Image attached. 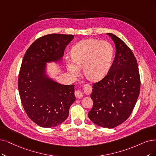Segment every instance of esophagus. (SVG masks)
<instances>
[{
    "instance_id": "34e87169",
    "label": "esophagus",
    "mask_w": 156,
    "mask_h": 156,
    "mask_svg": "<svg viewBox=\"0 0 156 156\" xmlns=\"http://www.w3.org/2000/svg\"><path fill=\"white\" fill-rule=\"evenodd\" d=\"M75 96H76V98H80L83 97V95L81 91L79 90H77V91H75Z\"/></svg>"
}]
</instances>
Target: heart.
Returning a JSON list of instances; mask_svg holds the SVG:
<instances>
[{
	"instance_id": "obj_1",
	"label": "heart",
	"mask_w": 156,
	"mask_h": 156,
	"mask_svg": "<svg viewBox=\"0 0 156 156\" xmlns=\"http://www.w3.org/2000/svg\"><path fill=\"white\" fill-rule=\"evenodd\" d=\"M72 59H66V68L73 76H77L84 68L86 78L91 81L102 79L113 63L114 48L110 43L96 39H84L72 48Z\"/></svg>"
}]
</instances>
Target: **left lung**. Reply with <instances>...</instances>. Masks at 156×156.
<instances>
[{"mask_svg":"<svg viewBox=\"0 0 156 156\" xmlns=\"http://www.w3.org/2000/svg\"><path fill=\"white\" fill-rule=\"evenodd\" d=\"M107 34L115 43V57L106 76L93 84V105L88 115L96 125L112 129L131 114L140 94V77L131 50L116 35Z\"/></svg>","mask_w":156,"mask_h":156,"instance_id":"1","label":"left lung"}]
</instances>
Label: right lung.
<instances>
[{"label":"right lung","mask_w":156,"mask_h":156,"mask_svg":"<svg viewBox=\"0 0 156 156\" xmlns=\"http://www.w3.org/2000/svg\"><path fill=\"white\" fill-rule=\"evenodd\" d=\"M72 34H51L33 42L25 54L18 88L23 109L30 119L45 128L66 120L76 100L74 85L61 84L49 77L47 63L61 62Z\"/></svg>","instance_id":"obj_1"}]
</instances>
